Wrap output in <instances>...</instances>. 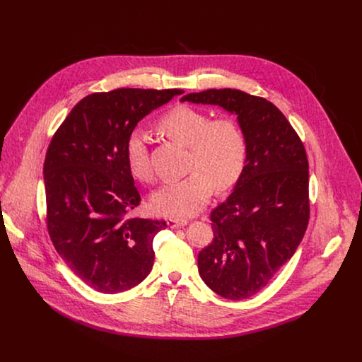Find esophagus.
<instances>
[{
  "instance_id": "1",
  "label": "esophagus",
  "mask_w": 362,
  "mask_h": 362,
  "mask_svg": "<svg viewBox=\"0 0 362 362\" xmlns=\"http://www.w3.org/2000/svg\"><path fill=\"white\" fill-rule=\"evenodd\" d=\"M187 225V221L186 219H168V226L172 228V229H176V228H180V226H185Z\"/></svg>"
}]
</instances>
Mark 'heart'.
I'll return each mask as SVG.
<instances>
[{
    "mask_svg": "<svg viewBox=\"0 0 362 362\" xmlns=\"http://www.w3.org/2000/svg\"><path fill=\"white\" fill-rule=\"evenodd\" d=\"M158 127L172 140L187 146L190 151V173L153 192L150 204L158 215L172 219L192 216L208 203L215 186L228 189L240 177L246 163L247 141L235 117L211 119L203 110L176 106L159 119ZM124 158L134 179H153L147 143L136 130L126 137Z\"/></svg>",
    "mask_w": 362,
    "mask_h": 362,
    "instance_id": "b5f03b06",
    "label": "heart"
}]
</instances>
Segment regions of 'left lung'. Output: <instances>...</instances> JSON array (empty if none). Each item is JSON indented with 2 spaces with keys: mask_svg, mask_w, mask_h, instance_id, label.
I'll return each mask as SVG.
<instances>
[{
  "mask_svg": "<svg viewBox=\"0 0 362 362\" xmlns=\"http://www.w3.org/2000/svg\"><path fill=\"white\" fill-rule=\"evenodd\" d=\"M182 101L236 113L246 136L243 172L211 212L214 240L197 255L206 285L226 299H246L268 285L305 235L311 214L306 151L284 113L264 97L211 88Z\"/></svg>",
  "mask_w": 362,
  "mask_h": 362,
  "instance_id": "1",
  "label": "left lung"
}]
</instances>
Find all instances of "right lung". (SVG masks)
<instances>
[{"instance_id":"1","label":"right lung","mask_w":362,"mask_h":362,"mask_svg":"<svg viewBox=\"0 0 362 362\" xmlns=\"http://www.w3.org/2000/svg\"><path fill=\"white\" fill-rule=\"evenodd\" d=\"M182 93L116 88L88 94L48 144V235L67 267L97 292L129 291L153 268V239L166 222L130 216L141 197L126 163L124 141L146 115Z\"/></svg>"}]
</instances>
